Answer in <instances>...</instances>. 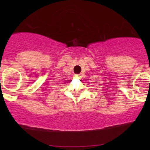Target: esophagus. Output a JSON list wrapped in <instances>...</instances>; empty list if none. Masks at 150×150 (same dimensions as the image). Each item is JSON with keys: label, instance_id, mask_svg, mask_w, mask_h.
Wrapping results in <instances>:
<instances>
[{"label": "esophagus", "instance_id": "obj_1", "mask_svg": "<svg viewBox=\"0 0 150 150\" xmlns=\"http://www.w3.org/2000/svg\"><path fill=\"white\" fill-rule=\"evenodd\" d=\"M75 76H76V77H79V75H78V74H75Z\"/></svg>", "mask_w": 150, "mask_h": 150}]
</instances>
